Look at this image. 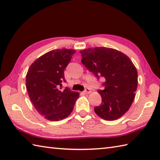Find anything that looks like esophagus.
Here are the masks:
<instances>
[{
    "mask_svg": "<svg viewBox=\"0 0 160 160\" xmlns=\"http://www.w3.org/2000/svg\"><path fill=\"white\" fill-rule=\"evenodd\" d=\"M91 92V89H89V88H87V89L84 91V93L85 94H88V93H90Z\"/></svg>",
    "mask_w": 160,
    "mask_h": 160,
    "instance_id": "1",
    "label": "esophagus"
}]
</instances>
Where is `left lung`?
Returning <instances> with one entry per match:
<instances>
[{"instance_id":"8db88e82","label":"left lung","mask_w":160,"mask_h":160,"mask_svg":"<svg viewBox=\"0 0 160 160\" xmlns=\"http://www.w3.org/2000/svg\"><path fill=\"white\" fill-rule=\"evenodd\" d=\"M82 62L99 79L104 78L102 97L96 113L105 120H118L131 107L138 87V71L130 58L119 51L107 47H95L80 51Z\"/></svg>"}]
</instances>
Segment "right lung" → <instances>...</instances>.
<instances>
[{
    "label": "right lung",
    "mask_w": 160,
    "mask_h": 160,
    "mask_svg": "<svg viewBox=\"0 0 160 160\" xmlns=\"http://www.w3.org/2000/svg\"><path fill=\"white\" fill-rule=\"evenodd\" d=\"M76 51L52 50L39 57L29 67L26 88L30 100L38 113L50 121H59L72 112L79 93L66 87L64 71Z\"/></svg>",
    "instance_id": "1"
}]
</instances>
